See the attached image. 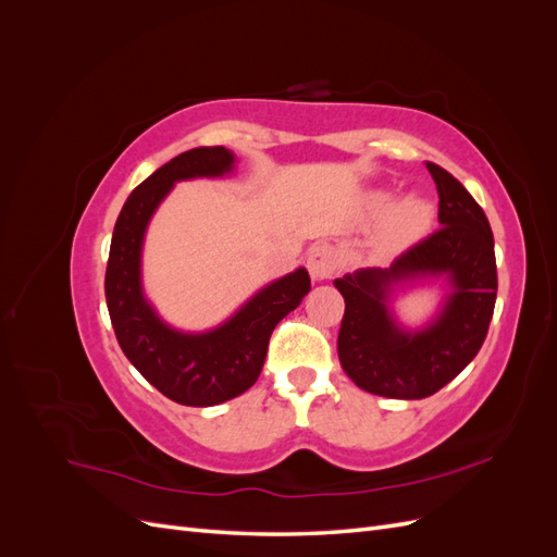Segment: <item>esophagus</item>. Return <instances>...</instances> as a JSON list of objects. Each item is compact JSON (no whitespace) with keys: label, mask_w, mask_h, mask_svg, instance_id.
<instances>
[{"label":"esophagus","mask_w":557,"mask_h":557,"mask_svg":"<svg viewBox=\"0 0 557 557\" xmlns=\"http://www.w3.org/2000/svg\"><path fill=\"white\" fill-rule=\"evenodd\" d=\"M307 269L313 281H327L339 269V252L332 244H315L307 256Z\"/></svg>","instance_id":"esophagus-1"}]
</instances>
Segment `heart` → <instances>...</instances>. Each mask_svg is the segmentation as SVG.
Instances as JSON below:
<instances>
[{
	"label": "heart",
	"mask_w": 557,
	"mask_h": 557,
	"mask_svg": "<svg viewBox=\"0 0 557 557\" xmlns=\"http://www.w3.org/2000/svg\"><path fill=\"white\" fill-rule=\"evenodd\" d=\"M393 193L376 190L367 199V213L380 218L381 225L376 232V248L383 252H397L416 244L430 230L432 223V205L428 199L409 195L391 207Z\"/></svg>",
	"instance_id": "heart-1"
}]
</instances>
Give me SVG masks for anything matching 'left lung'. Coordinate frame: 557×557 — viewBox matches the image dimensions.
<instances>
[{"instance_id": "8db88e82", "label": "left lung", "mask_w": 557, "mask_h": 557, "mask_svg": "<svg viewBox=\"0 0 557 557\" xmlns=\"http://www.w3.org/2000/svg\"><path fill=\"white\" fill-rule=\"evenodd\" d=\"M440 193V230L404 250L391 267H367L336 278L344 295L339 362L362 391L391 399H423L442 391L476 358L497 299L493 230L465 185L440 164L425 162ZM448 275L454 293L433 323L409 333L389 308L393 284Z\"/></svg>"}]
</instances>
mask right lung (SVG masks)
Wrapping results in <instances>:
<instances>
[{
  "label": "right lung",
  "mask_w": 557,
  "mask_h": 557,
  "mask_svg": "<svg viewBox=\"0 0 557 557\" xmlns=\"http://www.w3.org/2000/svg\"><path fill=\"white\" fill-rule=\"evenodd\" d=\"M234 156L225 146H199L176 156L132 190L117 215L104 293L115 339L127 360L158 391L185 407H215L258 381L269 336L311 290L305 267L269 283L211 332L185 334L164 325L141 290V244L150 215L183 178L223 176Z\"/></svg>",
  "instance_id": "add662e5"
}]
</instances>
